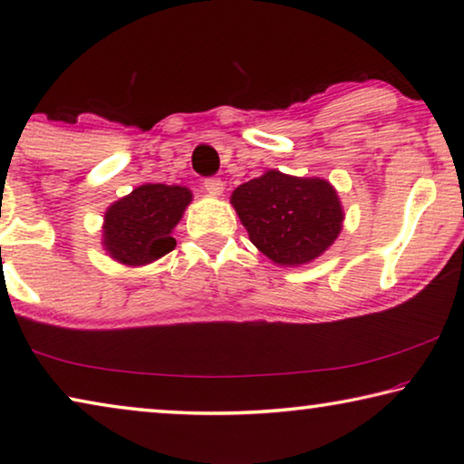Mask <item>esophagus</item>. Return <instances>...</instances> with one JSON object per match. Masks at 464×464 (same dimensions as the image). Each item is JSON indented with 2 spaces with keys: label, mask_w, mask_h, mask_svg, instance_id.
Instances as JSON below:
<instances>
[{
  "label": "esophagus",
  "mask_w": 464,
  "mask_h": 464,
  "mask_svg": "<svg viewBox=\"0 0 464 464\" xmlns=\"http://www.w3.org/2000/svg\"><path fill=\"white\" fill-rule=\"evenodd\" d=\"M223 179L221 178H207V179H204V182H202V188H204V190H207L210 196H218V194H221L223 192Z\"/></svg>",
  "instance_id": "obj_1"
}]
</instances>
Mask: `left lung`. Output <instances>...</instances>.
Returning a JSON list of instances; mask_svg holds the SVG:
<instances>
[{"label": "left lung", "mask_w": 464, "mask_h": 464, "mask_svg": "<svg viewBox=\"0 0 464 464\" xmlns=\"http://www.w3.org/2000/svg\"><path fill=\"white\" fill-rule=\"evenodd\" d=\"M231 202L254 246L285 266L307 264L342 231V204L334 186L319 178L268 171L233 192Z\"/></svg>", "instance_id": "obj_1"}]
</instances>
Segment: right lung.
Listing matches in <instances>:
<instances>
[{"instance_id": "add662e5", "label": "right lung", "mask_w": 464, "mask_h": 464, "mask_svg": "<svg viewBox=\"0 0 464 464\" xmlns=\"http://www.w3.org/2000/svg\"><path fill=\"white\" fill-rule=\"evenodd\" d=\"M192 194L182 186L145 184L106 210L104 246L114 260L143 266L176 247L171 229Z\"/></svg>"}]
</instances>
